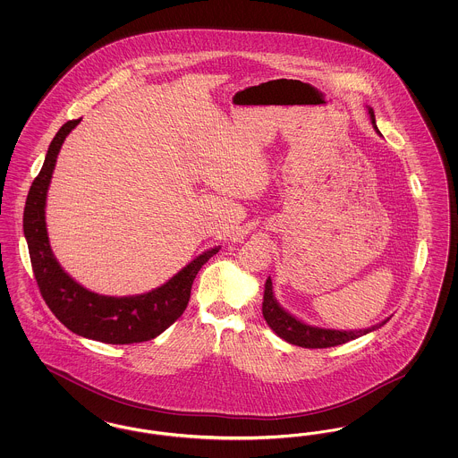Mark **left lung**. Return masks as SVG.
I'll return each instance as SVG.
<instances>
[{
	"label": "left lung",
	"mask_w": 458,
	"mask_h": 458,
	"mask_svg": "<svg viewBox=\"0 0 458 458\" xmlns=\"http://www.w3.org/2000/svg\"><path fill=\"white\" fill-rule=\"evenodd\" d=\"M370 120L372 125L377 131L376 127V120H374V111L369 109ZM262 316L266 319V323L269 327L280 336L284 342L297 345V347H304V349H327V347H336L342 344H347L350 340H355L366 333H369L376 327H383L386 321L376 325V327H368V329H360V331H338V329H323V327H307L304 323H301L299 319H295L293 316H290L286 310H284L280 304L275 301L273 297V284L271 278L266 280V290H264V302H262Z\"/></svg>",
	"instance_id": "obj_1"
}]
</instances>
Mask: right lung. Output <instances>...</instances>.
<instances>
[{
	"instance_id": "1",
	"label": "right lung",
	"mask_w": 458,
	"mask_h": 458,
	"mask_svg": "<svg viewBox=\"0 0 458 458\" xmlns=\"http://www.w3.org/2000/svg\"><path fill=\"white\" fill-rule=\"evenodd\" d=\"M81 120L66 122L55 135L43 168L34 178L25 200L23 233L29 245L34 278L44 302L70 331L111 345L148 342L172 327L183 314L199 269L218 252L219 247L200 254L163 286L137 297H105L73 282L51 252L44 206L56 156L66 135Z\"/></svg>"
}]
</instances>
